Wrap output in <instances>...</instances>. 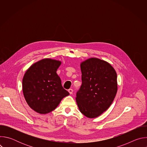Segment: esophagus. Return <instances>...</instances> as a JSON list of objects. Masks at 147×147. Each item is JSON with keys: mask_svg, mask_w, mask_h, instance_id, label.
<instances>
[{"mask_svg": "<svg viewBox=\"0 0 147 147\" xmlns=\"http://www.w3.org/2000/svg\"><path fill=\"white\" fill-rule=\"evenodd\" d=\"M68 91H69V92L70 94H73V90L72 89H69V90H68Z\"/></svg>", "mask_w": 147, "mask_h": 147, "instance_id": "obj_1", "label": "esophagus"}]
</instances>
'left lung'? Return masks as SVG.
Instances as JSON below:
<instances>
[{
  "label": "left lung",
  "mask_w": 147,
  "mask_h": 147,
  "mask_svg": "<svg viewBox=\"0 0 147 147\" xmlns=\"http://www.w3.org/2000/svg\"><path fill=\"white\" fill-rule=\"evenodd\" d=\"M82 85L77 93L80 111L88 118H95L106 111L117 91V74L108 62L91 57L80 63Z\"/></svg>",
  "instance_id": "obj_1"
}]
</instances>
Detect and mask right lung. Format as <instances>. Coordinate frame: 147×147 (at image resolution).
Returning a JSON list of instances; mask_svg holds the SVG:
<instances>
[{
    "mask_svg": "<svg viewBox=\"0 0 147 147\" xmlns=\"http://www.w3.org/2000/svg\"><path fill=\"white\" fill-rule=\"evenodd\" d=\"M61 63L60 60L43 59L32 65L24 75V96L28 106L39 114L51 112L69 95L56 73Z\"/></svg>",
    "mask_w": 147,
    "mask_h": 147,
    "instance_id": "1",
    "label": "right lung"
}]
</instances>
